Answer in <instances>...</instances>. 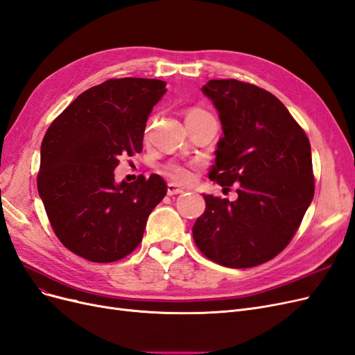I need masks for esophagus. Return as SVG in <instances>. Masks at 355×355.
<instances>
[{"instance_id": "esophagus-1", "label": "esophagus", "mask_w": 355, "mask_h": 355, "mask_svg": "<svg viewBox=\"0 0 355 355\" xmlns=\"http://www.w3.org/2000/svg\"><path fill=\"white\" fill-rule=\"evenodd\" d=\"M182 192H183V189L179 188L178 185H175V183H168L167 185V195H178Z\"/></svg>"}]
</instances>
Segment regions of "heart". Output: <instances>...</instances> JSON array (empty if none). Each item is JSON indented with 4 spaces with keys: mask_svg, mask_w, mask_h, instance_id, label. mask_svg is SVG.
Wrapping results in <instances>:
<instances>
[{
    "mask_svg": "<svg viewBox=\"0 0 355 355\" xmlns=\"http://www.w3.org/2000/svg\"><path fill=\"white\" fill-rule=\"evenodd\" d=\"M200 113H204L201 112V110H191V112L188 113V116H193V114H200ZM166 175L178 182V183H188L192 176H193V170H192V166L189 164H180V163H170L166 166L164 168Z\"/></svg>",
    "mask_w": 355,
    "mask_h": 355,
    "instance_id": "b5f03b06",
    "label": "heart"
}]
</instances>
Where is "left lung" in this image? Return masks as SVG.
Segmentation results:
<instances>
[{"label": "left lung", "instance_id": "left-lung-1", "mask_svg": "<svg viewBox=\"0 0 355 355\" xmlns=\"http://www.w3.org/2000/svg\"><path fill=\"white\" fill-rule=\"evenodd\" d=\"M201 91L223 130L210 179L222 187L236 183L238 198L204 193L193 241L217 264H263L288 245L313 201L310 141L288 108L255 85L213 79Z\"/></svg>", "mask_w": 355, "mask_h": 355}]
</instances>
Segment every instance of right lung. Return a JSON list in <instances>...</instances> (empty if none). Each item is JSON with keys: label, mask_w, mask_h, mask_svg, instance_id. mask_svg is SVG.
Segmentation results:
<instances>
[{"label": "right lung", "mask_w": 355, "mask_h": 355, "mask_svg": "<svg viewBox=\"0 0 355 355\" xmlns=\"http://www.w3.org/2000/svg\"><path fill=\"white\" fill-rule=\"evenodd\" d=\"M158 79H110L82 92L48 128L38 192L57 238L94 263L135 250L146 220L167 192L162 176L116 182L120 155L142 151L153 107L166 94Z\"/></svg>", "instance_id": "add662e5"}]
</instances>
